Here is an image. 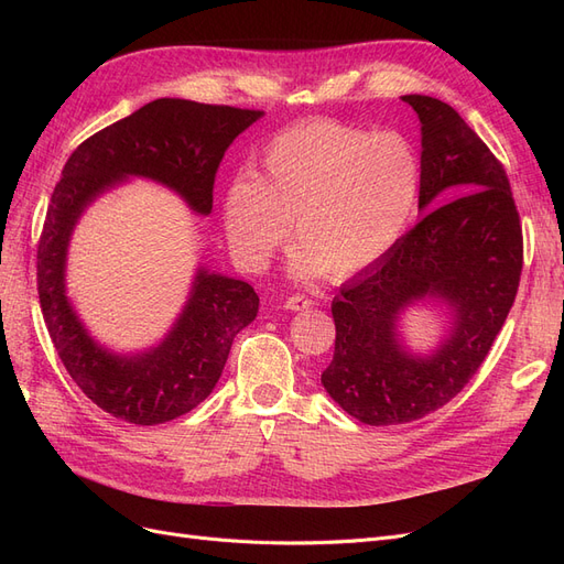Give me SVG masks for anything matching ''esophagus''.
I'll return each mask as SVG.
<instances>
[{"mask_svg": "<svg viewBox=\"0 0 564 564\" xmlns=\"http://www.w3.org/2000/svg\"><path fill=\"white\" fill-rule=\"evenodd\" d=\"M313 305H315L313 299L301 296V294H294V296H289V299L284 301V308H286V311H308V308H313Z\"/></svg>", "mask_w": 564, "mask_h": 564, "instance_id": "obj_1", "label": "esophagus"}]
</instances>
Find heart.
<instances>
[{
	"instance_id": "heart-1",
	"label": "heart",
	"mask_w": 564,
	"mask_h": 564,
	"mask_svg": "<svg viewBox=\"0 0 564 564\" xmlns=\"http://www.w3.org/2000/svg\"><path fill=\"white\" fill-rule=\"evenodd\" d=\"M419 195L421 162L402 135L313 119L272 135L263 176L228 183L226 235L235 259L261 270L296 218L299 275L348 280L400 245Z\"/></svg>"
}]
</instances>
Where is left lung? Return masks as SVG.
<instances>
[{
  "label": "left lung",
  "mask_w": 564,
  "mask_h": 564,
  "mask_svg": "<svg viewBox=\"0 0 564 564\" xmlns=\"http://www.w3.org/2000/svg\"><path fill=\"white\" fill-rule=\"evenodd\" d=\"M421 122L419 212H429L381 263L332 301L329 398L367 425L423 419L456 398L487 357L516 301L522 228L501 162L460 115L431 96H402ZM416 302H442L451 327L429 356L397 332Z\"/></svg>",
  "instance_id": "8db88e82"
}]
</instances>
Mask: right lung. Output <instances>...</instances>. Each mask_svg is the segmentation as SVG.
Instances as JSON below:
<instances>
[{
  "label": "right lung",
  "mask_w": 564,
  "mask_h": 564,
  "mask_svg": "<svg viewBox=\"0 0 564 564\" xmlns=\"http://www.w3.org/2000/svg\"><path fill=\"white\" fill-rule=\"evenodd\" d=\"M261 110L158 98L84 141L63 166L37 247L40 305L73 381L115 419L158 425L195 409L220 379L232 338L259 313L245 280L199 265L191 296L158 346L112 352L84 327L67 299V247L82 214L129 178L174 191L199 216L212 214L214 178L230 143Z\"/></svg>",
  "instance_id": "1"
}]
</instances>
